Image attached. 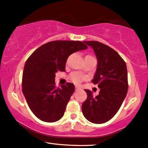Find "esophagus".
<instances>
[{"label": "esophagus", "instance_id": "esophagus-1", "mask_svg": "<svg viewBox=\"0 0 148 148\" xmlns=\"http://www.w3.org/2000/svg\"><path fill=\"white\" fill-rule=\"evenodd\" d=\"M79 87H78V86H76L75 87V91H77V90H79Z\"/></svg>", "mask_w": 148, "mask_h": 148}]
</instances>
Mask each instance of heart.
Here are the masks:
<instances>
[{
    "mask_svg": "<svg viewBox=\"0 0 148 148\" xmlns=\"http://www.w3.org/2000/svg\"><path fill=\"white\" fill-rule=\"evenodd\" d=\"M84 79V77L82 75H80L78 73H74L71 75V79L76 84H79L82 81V79Z\"/></svg>",
    "mask_w": 148,
    "mask_h": 148,
    "instance_id": "b5f03b06",
    "label": "heart"
}]
</instances>
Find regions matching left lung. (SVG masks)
I'll return each mask as SVG.
<instances>
[{"label":"left lung","instance_id":"obj_1","mask_svg":"<svg viewBox=\"0 0 148 148\" xmlns=\"http://www.w3.org/2000/svg\"><path fill=\"white\" fill-rule=\"evenodd\" d=\"M93 49L97 59V67L92 82L100 88L98 95L86 89L87 99L84 101L82 113L93 123L108 121L119 110L127 92L126 64L110 47L97 41H84Z\"/></svg>","mask_w":148,"mask_h":148}]
</instances>
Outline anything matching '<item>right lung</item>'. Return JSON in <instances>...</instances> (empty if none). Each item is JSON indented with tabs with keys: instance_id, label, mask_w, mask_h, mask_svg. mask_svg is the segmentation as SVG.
<instances>
[{
	"instance_id": "1",
	"label": "right lung",
	"mask_w": 148,
	"mask_h": 148,
	"mask_svg": "<svg viewBox=\"0 0 148 148\" xmlns=\"http://www.w3.org/2000/svg\"><path fill=\"white\" fill-rule=\"evenodd\" d=\"M88 47L84 42L56 40L38 48L27 60L23 74V92L29 107L41 121L52 123L60 120L75 91L67 83L57 88L58 71H65L69 56Z\"/></svg>"
}]
</instances>
